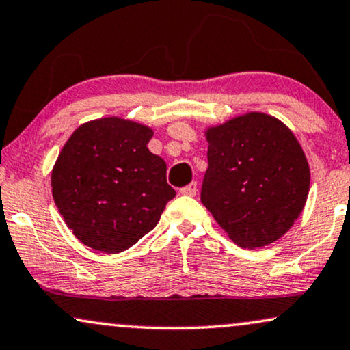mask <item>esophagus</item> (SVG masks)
<instances>
[{
    "mask_svg": "<svg viewBox=\"0 0 350 350\" xmlns=\"http://www.w3.org/2000/svg\"><path fill=\"white\" fill-rule=\"evenodd\" d=\"M196 191H198V184H196V182H190L189 185L184 187V189H180V193L187 196H195Z\"/></svg>",
    "mask_w": 350,
    "mask_h": 350,
    "instance_id": "1",
    "label": "esophagus"
}]
</instances>
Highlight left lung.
<instances>
[{"instance_id":"8db88e82","label":"left lung","mask_w":350,"mask_h":350,"mask_svg":"<svg viewBox=\"0 0 350 350\" xmlns=\"http://www.w3.org/2000/svg\"><path fill=\"white\" fill-rule=\"evenodd\" d=\"M208 170L201 203L241 247L257 249L287 233L309 193V165L292 131L263 112L206 131Z\"/></svg>"}]
</instances>
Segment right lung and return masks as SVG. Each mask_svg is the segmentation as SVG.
<instances>
[{
    "instance_id": "obj_1",
    "label": "right lung",
    "mask_w": 350,
    "mask_h": 350,
    "mask_svg": "<svg viewBox=\"0 0 350 350\" xmlns=\"http://www.w3.org/2000/svg\"><path fill=\"white\" fill-rule=\"evenodd\" d=\"M149 126L120 117L72 133L52 171V195L68 228L88 247L124 252L159 224L176 191L166 163L147 149Z\"/></svg>"
}]
</instances>
